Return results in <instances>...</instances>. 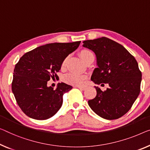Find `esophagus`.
<instances>
[{"label": "esophagus", "instance_id": "1", "mask_svg": "<svg viewBox=\"0 0 150 150\" xmlns=\"http://www.w3.org/2000/svg\"><path fill=\"white\" fill-rule=\"evenodd\" d=\"M77 88H79L81 90H85L86 89V87H83V86H77Z\"/></svg>", "mask_w": 150, "mask_h": 150}]
</instances>
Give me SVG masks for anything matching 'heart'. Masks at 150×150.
<instances>
[{"instance_id":"b5f03b06","label":"heart","mask_w":150,"mask_h":150,"mask_svg":"<svg viewBox=\"0 0 150 150\" xmlns=\"http://www.w3.org/2000/svg\"><path fill=\"white\" fill-rule=\"evenodd\" d=\"M79 57H81L82 61L85 62L89 59L93 57V54L90 50H88V49H83V50L80 51ZM66 61L67 59H64V61L62 62V66H64V64H65ZM86 79V75H79L75 73H69V74L67 75L65 78H64V79H65V81L73 85H81L84 82Z\"/></svg>"}]
</instances>
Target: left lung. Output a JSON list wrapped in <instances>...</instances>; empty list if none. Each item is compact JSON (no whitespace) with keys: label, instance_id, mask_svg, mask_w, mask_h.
I'll return each instance as SVG.
<instances>
[{"label":"left lung","instance_id":"8db88e82","mask_svg":"<svg viewBox=\"0 0 150 150\" xmlns=\"http://www.w3.org/2000/svg\"><path fill=\"white\" fill-rule=\"evenodd\" d=\"M83 43L96 57L98 67L93 71L91 81L109 85L104 91L94 86L97 94L89 100V106L100 117L117 119L130 110L140 93L142 72L137 62L123 46L108 38Z\"/></svg>","mask_w":150,"mask_h":150}]
</instances>
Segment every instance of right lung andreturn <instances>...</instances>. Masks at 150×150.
I'll list each match as a JSON object with an SVG mask.
<instances>
[{"mask_svg": "<svg viewBox=\"0 0 150 150\" xmlns=\"http://www.w3.org/2000/svg\"><path fill=\"white\" fill-rule=\"evenodd\" d=\"M80 43L47 44L26 52L15 64L12 91L20 108L29 117L46 120L61 108L63 94L73 87L62 82L54 89L47 82L57 77L64 59Z\"/></svg>", "mask_w": 150, "mask_h": 150, "instance_id": "add662e5", "label": "right lung"}]
</instances>
